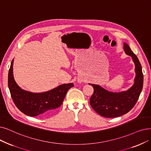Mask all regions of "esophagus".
I'll return each instance as SVG.
<instances>
[{"label":"esophagus","instance_id":"34e87169","mask_svg":"<svg viewBox=\"0 0 151 151\" xmlns=\"http://www.w3.org/2000/svg\"><path fill=\"white\" fill-rule=\"evenodd\" d=\"M77 81H78V83H82L83 81V78H78Z\"/></svg>","mask_w":151,"mask_h":151}]
</instances>
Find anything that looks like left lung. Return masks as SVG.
<instances>
[{
	"instance_id": "left-lung-1",
	"label": "left lung",
	"mask_w": 151,
	"mask_h": 151,
	"mask_svg": "<svg viewBox=\"0 0 151 151\" xmlns=\"http://www.w3.org/2000/svg\"><path fill=\"white\" fill-rule=\"evenodd\" d=\"M124 50L132 57L135 65L136 76L133 86L126 91L112 93L99 85L89 84L94 88L90 99L91 107L100 115L106 118L118 117L128 113L135 106L139 99L143 86L141 65L129 45L124 42Z\"/></svg>"
}]
</instances>
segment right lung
<instances>
[{"label":"right lung","instance_id":"add662e5","mask_svg":"<svg viewBox=\"0 0 151 151\" xmlns=\"http://www.w3.org/2000/svg\"><path fill=\"white\" fill-rule=\"evenodd\" d=\"M13 64L14 59L9 71V88L15 106L27 115L36 116L49 114L61 106L68 89L74 86L73 83L63 84L53 89L40 93L23 90L15 81Z\"/></svg>","mask_w":151,"mask_h":151}]
</instances>
